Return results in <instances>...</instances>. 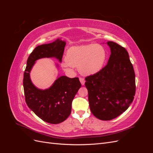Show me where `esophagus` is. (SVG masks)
Masks as SVG:
<instances>
[{"label": "esophagus", "mask_w": 153, "mask_h": 153, "mask_svg": "<svg viewBox=\"0 0 153 153\" xmlns=\"http://www.w3.org/2000/svg\"><path fill=\"white\" fill-rule=\"evenodd\" d=\"M79 80H80V83L82 84V85H84V84H85L84 78H82V77H80L79 78Z\"/></svg>", "instance_id": "esophagus-1"}]
</instances>
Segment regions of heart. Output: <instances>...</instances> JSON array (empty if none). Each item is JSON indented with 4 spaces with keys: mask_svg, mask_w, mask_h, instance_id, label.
<instances>
[{
    "mask_svg": "<svg viewBox=\"0 0 153 153\" xmlns=\"http://www.w3.org/2000/svg\"><path fill=\"white\" fill-rule=\"evenodd\" d=\"M107 54L103 47L100 45L77 46L69 48L66 57L62 59V66L67 71L73 67L84 75H91L100 71L106 62Z\"/></svg>",
    "mask_w": 153,
    "mask_h": 153,
    "instance_id": "b5f03b06",
    "label": "heart"
}]
</instances>
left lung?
Instances as JSON below:
<instances>
[{
  "label": "left lung",
  "instance_id": "obj_1",
  "mask_svg": "<svg viewBox=\"0 0 153 153\" xmlns=\"http://www.w3.org/2000/svg\"><path fill=\"white\" fill-rule=\"evenodd\" d=\"M111 54L108 64L94 75L85 77V85L92 114L109 121L126 111L135 94V75L127 50L108 41Z\"/></svg>",
  "mask_w": 153,
  "mask_h": 153
}]
</instances>
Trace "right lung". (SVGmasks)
<instances>
[{
    "label": "right lung",
    "mask_w": 153,
    "mask_h": 153,
    "mask_svg": "<svg viewBox=\"0 0 153 153\" xmlns=\"http://www.w3.org/2000/svg\"><path fill=\"white\" fill-rule=\"evenodd\" d=\"M66 43L57 39L52 43L39 45L30 54L24 71V85L25 102L35 114L50 124L61 123L69 117L71 112L74 97L81 87L78 77H59L52 87L40 90L32 84L29 73L36 60L44 57H55L60 62Z\"/></svg>",
    "instance_id": "right-lung-1"
}]
</instances>
